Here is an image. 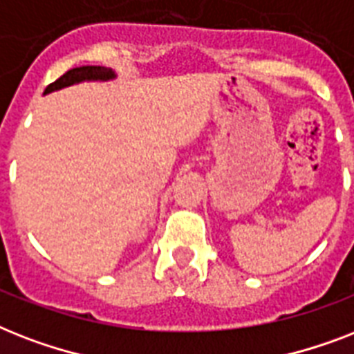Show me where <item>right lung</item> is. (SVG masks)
<instances>
[{"instance_id":"right-lung-1","label":"right lung","mask_w":354,"mask_h":354,"mask_svg":"<svg viewBox=\"0 0 354 354\" xmlns=\"http://www.w3.org/2000/svg\"><path fill=\"white\" fill-rule=\"evenodd\" d=\"M112 69L101 68V66H82V68H73L69 69L68 73H64L60 79H57L55 82L47 86L44 93H51L55 90H60V88H66V86L77 84V82H82V80H108L113 79Z\"/></svg>"}]
</instances>
